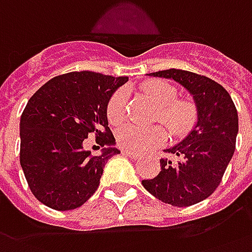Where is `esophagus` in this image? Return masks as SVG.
Returning <instances> with one entry per match:
<instances>
[{"label":"esophagus","instance_id":"34e87169","mask_svg":"<svg viewBox=\"0 0 252 252\" xmlns=\"http://www.w3.org/2000/svg\"><path fill=\"white\" fill-rule=\"evenodd\" d=\"M122 154H125V156H127V157H130V158H138V156L135 153H133V152H130V150H122Z\"/></svg>","mask_w":252,"mask_h":252}]
</instances>
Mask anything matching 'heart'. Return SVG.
<instances>
[{"instance_id":"1","label":"heart","mask_w":252,"mask_h":252,"mask_svg":"<svg viewBox=\"0 0 252 252\" xmlns=\"http://www.w3.org/2000/svg\"><path fill=\"white\" fill-rule=\"evenodd\" d=\"M149 98L157 106V119L169 131L181 135L192 127L196 119V107L190 100H179L177 90L164 80H149L142 86ZM126 93L118 90L108 99L106 114L110 124H119L125 117ZM166 134L161 127H141L127 124L118 128L117 141L119 146L130 152H145L164 144Z\"/></svg>"}]
</instances>
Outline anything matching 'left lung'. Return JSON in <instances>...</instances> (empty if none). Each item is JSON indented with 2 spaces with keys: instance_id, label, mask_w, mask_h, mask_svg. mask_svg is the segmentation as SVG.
<instances>
[{
  "instance_id": "left-lung-1",
  "label": "left lung",
  "mask_w": 252,
  "mask_h": 252,
  "mask_svg": "<svg viewBox=\"0 0 252 252\" xmlns=\"http://www.w3.org/2000/svg\"><path fill=\"white\" fill-rule=\"evenodd\" d=\"M148 75L181 84L193 98L196 122L181 142L164 150L179 159H159L158 176L142 180V185L162 203L189 207L219 187L235 152L238 111L225 88L207 76L174 68Z\"/></svg>"
}]
</instances>
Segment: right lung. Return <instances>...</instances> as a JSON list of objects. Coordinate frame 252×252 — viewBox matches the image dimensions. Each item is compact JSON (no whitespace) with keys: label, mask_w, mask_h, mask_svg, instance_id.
Returning a JSON list of instances; mask_svg holds the SVG:
<instances>
[{"label":"right lung","mask_w":252,"mask_h":252,"mask_svg":"<svg viewBox=\"0 0 252 252\" xmlns=\"http://www.w3.org/2000/svg\"><path fill=\"white\" fill-rule=\"evenodd\" d=\"M127 76L68 72L38 88L20 121V164L34 197L56 211L83 205L98 189L108 159L121 150L107 121L108 99ZM95 133L106 146L99 156L84 151Z\"/></svg>","instance_id":"right-lung-1"}]
</instances>
